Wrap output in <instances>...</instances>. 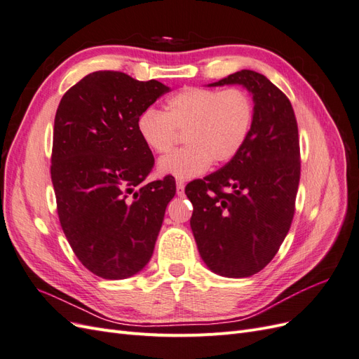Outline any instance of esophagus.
I'll use <instances>...</instances> for the list:
<instances>
[{"instance_id": "esophagus-1", "label": "esophagus", "mask_w": 359, "mask_h": 359, "mask_svg": "<svg viewBox=\"0 0 359 359\" xmlns=\"http://www.w3.org/2000/svg\"><path fill=\"white\" fill-rule=\"evenodd\" d=\"M184 182L182 181H177V194L178 196H184Z\"/></svg>"}]
</instances>
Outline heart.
I'll return each mask as SVG.
<instances>
[{"instance_id":"obj_1","label":"heart","mask_w":359,"mask_h":359,"mask_svg":"<svg viewBox=\"0 0 359 359\" xmlns=\"http://www.w3.org/2000/svg\"><path fill=\"white\" fill-rule=\"evenodd\" d=\"M255 102L245 90H211L190 86L172 95L165 112L145 109L136 119L140 140L154 153L172 149L184 133L187 147L160 158L157 172L178 181L196 178L211 163L223 165L240 153L252 133Z\"/></svg>"}]
</instances>
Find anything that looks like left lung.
<instances>
[{"instance_id": "1", "label": "left lung", "mask_w": 359, "mask_h": 359, "mask_svg": "<svg viewBox=\"0 0 359 359\" xmlns=\"http://www.w3.org/2000/svg\"><path fill=\"white\" fill-rule=\"evenodd\" d=\"M241 85L255 102L247 142L226 166L193 181L186 194L199 255L212 273L250 277L264 269L289 232L299 184V139L287 97L266 76L241 70L208 86Z\"/></svg>"}]
</instances>
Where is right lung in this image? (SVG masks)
I'll use <instances>...</instances> for the list:
<instances>
[{"label": "right lung", "instance_id": "1", "mask_svg": "<svg viewBox=\"0 0 359 359\" xmlns=\"http://www.w3.org/2000/svg\"><path fill=\"white\" fill-rule=\"evenodd\" d=\"M169 90L154 79L94 72L57 109L50 177L60 223L82 265L102 278H128L147 266L175 196L169 178L138 187L154 157L136 119Z\"/></svg>", "mask_w": 359, "mask_h": 359}]
</instances>
